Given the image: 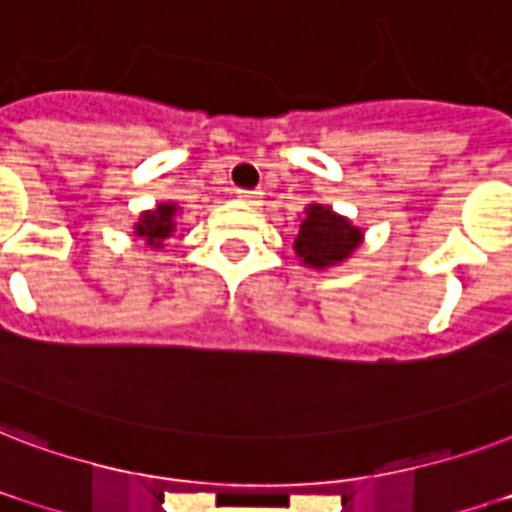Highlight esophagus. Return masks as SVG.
<instances>
[{
    "mask_svg": "<svg viewBox=\"0 0 512 512\" xmlns=\"http://www.w3.org/2000/svg\"><path fill=\"white\" fill-rule=\"evenodd\" d=\"M237 197L248 205H259L261 202V192H251V189H237Z\"/></svg>",
    "mask_w": 512,
    "mask_h": 512,
    "instance_id": "1",
    "label": "esophagus"
}]
</instances>
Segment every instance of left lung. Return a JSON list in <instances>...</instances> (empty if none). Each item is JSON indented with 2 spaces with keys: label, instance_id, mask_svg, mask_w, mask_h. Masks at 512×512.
<instances>
[{
  "label": "left lung",
  "instance_id": "left-lung-1",
  "mask_svg": "<svg viewBox=\"0 0 512 512\" xmlns=\"http://www.w3.org/2000/svg\"><path fill=\"white\" fill-rule=\"evenodd\" d=\"M363 240V229L355 227L347 216L328 205L312 202L304 208V219L293 237V251L299 256L301 267L326 272L352 259V253L358 251Z\"/></svg>",
  "mask_w": 512,
  "mask_h": 512
}]
</instances>
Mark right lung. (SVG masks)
I'll return each instance as SVG.
<instances>
[{"mask_svg":"<svg viewBox=\"0 0 512 512\" xmlns=\"http://www.w3.org/2000/svg\"><path fill=\"white\" fill-rule=\"evenodd\" d=\"M178 213H181V208H178V202L173 200L160 202L152 211H141L138 221L133 224V235H136L138 240H144L146 248L162 251L170 237L176 235Z\"/></svg>","mask_w":512,"mask_h":512,"instance_id":"obj_1","label":"right lung"}]
</instances>
